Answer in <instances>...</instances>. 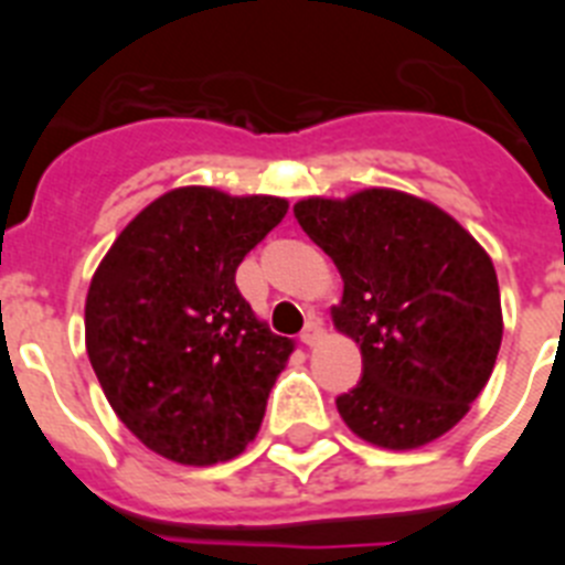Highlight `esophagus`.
<instances>
[{"instance_id": "34e87169", "label": "esophagus", "mask_w": 565, "mask_h": 565, "mask_svg": "<svg viewBox=\"0 0 565 565\" xmlns=\"http://www.w3.org/2000/svg\"><path fill=\"white\" fill-rule=\"evenodd\" d=\"M299 339H302V342H306L308 348H313V344H317L319 339H322V326H319L317 319H311V322H308L306 331H302V337H299Z\"/></svg>"}]
</instances>
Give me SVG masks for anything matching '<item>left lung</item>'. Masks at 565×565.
Returning a JSON list of instances; mask_svg holds the SVG:
<instances>
[{
	"label": "left lung",
	"instance_id": "1",
	"mask_svg": "<svg viewBox=\"0 0 565 565\" xmlns=\"http://www.w3.org/2000/svg\"><path fill=\"white\" fill-rule=\"evenodd\" d=\"M344 282L333 326L359 342L362 382L342 422L384 450L452 430L492 376L503 337L495 266L447 212L396 189L294 206Z\"/></svg>",
	"mask_w": 565,
	"mask_h": 565
}]
</instances>
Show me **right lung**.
I'll use <instances>...</instances> for the list:
<instances>
[{
  "mask_svg": "<svg viewBox=\"0 0 565 565\" xmlns=\"http://www.w3.org/2000/svg\"><path fill=\"white\" fill-rule=\"evenodd\" d=\"M286 212L271 194L172 189L93 274L89 364L115 416L169 461L212 467L257 436L294 342L259 322L234 274Z\"/></svg>",
  "mask_w": 565,
  "mask_h": 565,
  "instance_id": "add662e5",
  "label": "right lung"
}]
</instances>
